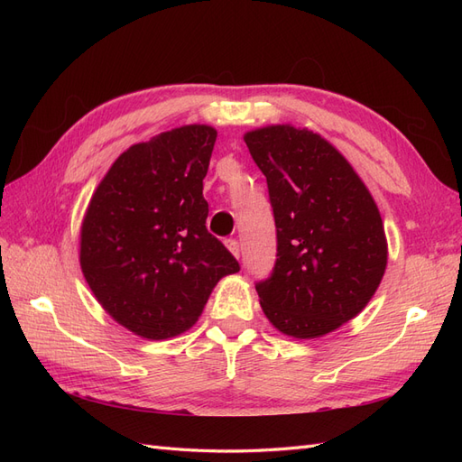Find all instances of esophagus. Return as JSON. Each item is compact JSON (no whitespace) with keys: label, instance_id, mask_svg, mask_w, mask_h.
I'll return each instance as SVG.
<instances>
[{"label":"esophagus","instance_id":"34e87169","mask_svg":"<svg viewBox=\"0 0 462 462\" xmlns=\"http://www.w3.org/2000/svg\"><path fill=\"white\" fill-rule=\"evenodd\" d=\"M226 246L229 248V253H231L233 256H236V258L241 256V245H239V241H236V239H227V241H226Z\"/></svg>","mask_w":462,"mask_h":462}]
</instances>
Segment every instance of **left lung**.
<instances>
[{
    "label": "left lung",
    "instance_id": "8db88e82",
    "mask_svg": "<svg viewBox=\"0 0 462 462\" xmlns=\"http://www.w3.org/2000/svg\"><path fill=\"white\" fill-rule=\"evenodd\" d=\"M245 143L268 180L277 231L272 275L256 283L262 310L291 337H321L362 312L380 287V209L351 163L309 129L272 125Z\"/></svg>",
    "mask_w": 462,
    "mask_h": 462
}]
</instances>
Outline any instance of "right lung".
I'll use <instances>...</instances> for the list:
<instances>
[{"label": "right lung", "mask_w": 462, "mask_h": 462, "mask_svg": "<svg viewBox=\"0 0 462 462\" xmlns=\"http://www.w3.org/2000/svg\"><path fill=\"white\" fill-rule=\"evenodd\" d=\"M216 129L185 125L125 150L80 227V268L102 309L144 339L197 324L209 292L239 262L206 229L202 180Z\"/></svg>", "instance_id": "obj_1"}]
</instances>
